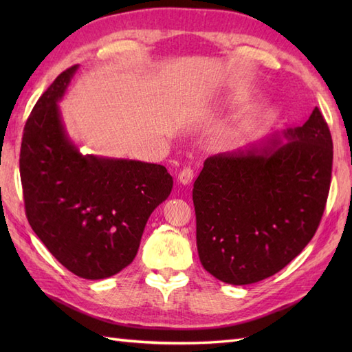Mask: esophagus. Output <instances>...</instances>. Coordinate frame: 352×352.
<instances>
[{"label":"esophagus","instance_id":"esophagus-1","mask_svg":"<svg viewBox=\"0 0 352 352\" xmlns=\"http://www.w3.org/2000/svg\"><path fill=\"white\" fill-rule=\"evenodd\" d=\"M192 180H193V169L190 166L183 168L180 170V174H178V182L182 184H190Z\"/></svg>","mask_w":352,"mask_h":352}]
</instances>
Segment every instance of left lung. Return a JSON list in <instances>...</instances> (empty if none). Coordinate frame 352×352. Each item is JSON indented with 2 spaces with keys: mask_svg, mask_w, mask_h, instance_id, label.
<instances>
[{
  "mask_svg": "<svg viewBox=\"0 0 352 352\" xmlns=\"http://www.w3.org/2000/svg\"><path fill=\"white\" fill-rule=\"evenodd\" d=\"M331 168V133L318 107L260 146L208 157L192 192L206 271L242 286L289 265L322 219Z\"/></svg>",
  "mask_w": 352,
  "mask_h": 352,
  "instance_id": "left-lung-1",
  "label": "left lung"
}]
</instances>
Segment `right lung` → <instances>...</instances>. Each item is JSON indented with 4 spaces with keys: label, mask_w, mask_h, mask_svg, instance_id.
Segmentation results:
<instances>
[{
    "label": "right lung",
    "mask_w": 352,
    "mask_h": 352,
    "mask_svg": "<svg viewBox=\"0 0 352 352\" xmlns=\"http://www.w3.org/2000/svg\"><path fill=\"white\" fill-rule=\"evenodd\" d=\"M77 69L63 71L37 100L22 134L19 172L37 237L68 271L101 280L136 257L149 214L174 180L162 164L78 151L57 106Z\"/></svg>",
    "instance_id": "obj_1"
}]
</instances>
